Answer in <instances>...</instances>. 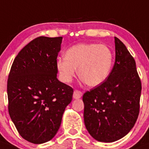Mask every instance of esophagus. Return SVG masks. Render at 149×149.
Here are the masks:
<instances>
[{
  "instance_id": "34e87169",
  "label": "esophagus",
  "mask_w": 149,
  "mask_h": 149,
  "mask_svg": "<svg viewBox=\"0 0 149 149\" xmlns=\"http://www.w3.org/2000/svg\"><path fill=\"white\" fill-rule=\"evenodd\" d=\"M81 96H82V93H81V91H78V90L74 91V92H73V97L74 99H78V98H81Z\"/></svg>"
}]
</instances>
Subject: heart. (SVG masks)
<instances>
[{
	"mask_svg": "<svg viewBox=\"0 0 149 149\" xmlns=\"http://www.w3.org/2000/svg\"><path fill=\"white\" fill-rule=\"evenodd\" d=\"M65 58H58L56 68L63 82L70 83L78 75L91 87L102 84L109 78L113 65V51L108 46L95 43H82L70 47Z\"/></svg>",
	"mask_w": 149,
	"mask_h": 149,
	"instance_id": "heart-1",
	"label": "heart"
}]
</instances>
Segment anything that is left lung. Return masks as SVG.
Instances as JSON below:
<instances>
[{
	"instance_id": "1",
	"label": "left lung",
	"mask_w": 149,
	"mask_h": 149,
	"mask_svg": "<svg viewBox=\"0 0 149 149\" xmlns=\"http://www.w3.org/2000/svg\"><path fill=\"white\" fill-rule=\"evenodd\" d=\"M114 38L116 60L109 78L83 95L86 128L93 139L106 143L122 139L134 127L141 92L135 60Z\"/></svg>"
}]
</instances>
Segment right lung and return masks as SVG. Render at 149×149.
Returning a JSON list of instances; mask_svg holds the SVG:
<instances>
[{
	"mask_svg": "<svg viewBox=\"0 0 149 149\" xmlns=\"http://www.w3.org/2000/svg\"><path fill=\"white\" fill-rule=\"evenodd\" d=\"M62 37L36 38L14 59L8 79V112L25 140L40 144L60 128L73 90L57 79Z\"/></svg>",
	"mask_w": 149,
	"mask_h": 149,
	"instance_id": "obj_1",
	"label": "right lung"
}]
</instances>
